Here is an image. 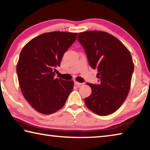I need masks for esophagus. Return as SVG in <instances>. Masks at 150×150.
<instances>
[{
  "mask_svg": "<svg viewBox=\"0 0 150 150\" xmlns=\"http://www.w3.org/2000/svg\"><path fill=\"white\" fill-rule=\"evenodd\" d=\"M74 84H75V85L80 86V85H83V83H79V82H77V81H75V82H74Z\"/></svg>",
  "mask_w": 150,
  "mask_h": 150,
  "instance_id": "esophagus-1",
  "label": "esophagus"
}]
</instances>
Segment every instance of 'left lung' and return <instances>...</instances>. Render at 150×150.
I'll return each mask as SVG.
<instances>
[{
	"label": "left lung",
	"instance_id": "8db88e82",
	"mask_svg": "<svg viewBox=\"0 0 150 150\" xmlns=\"http://www.w3.org/2000/svg\"><path fill=\"white\" fill-rule=\"evenodd\" d=\"M78 41L84 48L88 64L97 69L98 84H87L92 93L85 98L88 109L100 116L112 114L122 105L130 88L134 63L129 50L108 33H79Z\"/></svg>",
	"mask_w": 150,
	"mask_h": 150
}]
</instances>
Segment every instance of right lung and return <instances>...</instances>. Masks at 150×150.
Segmentation results:
<instances>
[{"label": "right lung", "instance_id": "1", "mask_svg": "<svg viewBox=\"0 0 150 150\" xmlns=\"http://www.w3.org/2000/svg\"><path fill=\"white\" fill-rule=\"evenodd\" d=\"M77 33H44L28 43L20 52L16 72L25 99L35 110L50 115L64 106L73 88V81L55 78L65 53Z\"/></svg>", "mask_w": 150, "mask_h": 150}]
</instances>
